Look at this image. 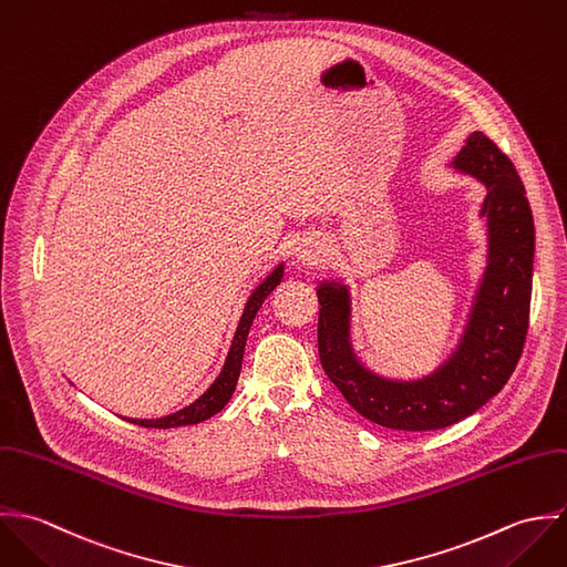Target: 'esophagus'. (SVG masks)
I'll return each mask as SVG.
<instances>
[{
  "label": "esophagus",
  "instance_id": "34e87169",
  "mask_svg": "<svg viewBox=\"0 0 567 567\" xmlns=\"http://www.w3.org/2000/svg\"><path fill=\"white\" fill-rule=\"evenodd\" d=\"M320 258H322V247H320V243L309 240V243H302V245L296 247V260H298L300 265H305V267L318 265Z\"/></svg>",
  "mask_w": 567,
  "mask_h": 567
}]
</instances>
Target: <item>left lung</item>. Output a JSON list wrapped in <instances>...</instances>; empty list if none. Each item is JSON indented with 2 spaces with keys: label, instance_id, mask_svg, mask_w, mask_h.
Masks as SVG:
<instances>
[{
  "label": "left lung",
  "instance_id": "1",
  "mask_svg": "<svg viewBox=\"0 0 567 567\" xmlns=\"http://www.w3.org/2000/svg\"><path fill=\"white\" fill-rule=\"evenodd\" d=\"M480 179L488 227L486 269L457 348L432 374L385 379L363 368L350 343V293L341 282L318 287V350L329 379L368 421L401 432L443 430L477 412L511 379L528 333L535 224L513 162L482 131H473L452 162Z\"/></svg>",
  "mask_w": 567,
  "mask_h": 567
}]
</instances>
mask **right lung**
Returning a JSON list of instances; mask_svg holds the SVG:
<instances>
[{"mask_svg":"<svg viewBox=\"0 0 567 567\" xmlns=\"http://www.w3.org/2000/svg\"><path fill=\"white\" fill-rule=\"evenodd\" d=\"M282 274H285V265L280 262L249 296L245 309H243V316H240V322L236 327V333H234V340L229 346V352H227L226 363H224V370L219 372V377L215 379V383L195 401L190 403L188 408L175 412V414H168V416H162V419H124L133 425H142V427H155V430H168V427H182V425H195V423H202L210 416H215L217 412H221L227 405V401L231 399L234 394V388H236V381H238V374H240V363H243V352H245V341L249 336V327L254 324V318L258 313V309L262 307V302L267 300V296L280 285L282 280Z\"/></svg>","mask_w":567,"mask_h":567,"instance_id":"obj_1","label":"right lung"}]
</instances>
